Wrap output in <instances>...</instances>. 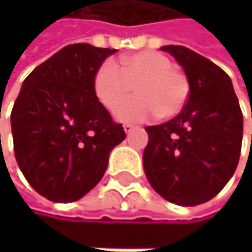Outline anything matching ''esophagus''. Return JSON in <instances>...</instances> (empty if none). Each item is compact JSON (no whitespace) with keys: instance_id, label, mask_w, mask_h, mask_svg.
<instances>
[{"instance_id":"34e87169","label":"esophagus","mask_w":252,"mask_h":252,"mask_svg":"<svg viewBox=\"0 0 252 252\" xmlns=\"http://www.w3.org/2000/svg\"><path fill=\"white\" fill-rule=\"evenodd\" d=\"M134 128H136L134 125H130V124H125V125H124V131L127 133V134H130L131 131H134Z\"/></svg>"}]
</instances>
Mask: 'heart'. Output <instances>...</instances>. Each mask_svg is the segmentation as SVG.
Returning <instances> with one entry per match:
<instances>
[{"label": "heart", "instance_id": "heart-1", "mask_svg": "<svg viewBox=\"0 0 252 252\" xmlns=\"http://www.w3.org/2000/svg\"><path fill=\"white\" fill-rule=\"evenodd\" d=\"M138 96L122 103L131 93ZM94 92L105 109L116 111L124 122H142L158 116L171 119L186 105L190 94L188 75L174 67V62L158 51H139L121 59V67L104 62L94 75Z\"/></svg>", "mask_w": 252, "mask_h": 252}]
</instances>
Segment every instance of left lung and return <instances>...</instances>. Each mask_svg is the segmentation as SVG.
Listing matches in <instances>:
<instances>
[{
  "mask_svg": "<svg viewBox=\"0 0 252 252\" xmlns=\"http://www.w3.org/2000/svg\"><path fill=\"white\" fill-rule=\"evenodd\" d=\"M183 66L190 94L171 121L147 127L143 169L153 189L178 206L216 196L233 177L242 148L244 116L230 77L181 45L161 48Z\"/></svg>",
  "mask_w": 252,
  "mask_h": 252,
  "instance_id": "8db88e82",
  "label": "left lung"
}]
</instances>
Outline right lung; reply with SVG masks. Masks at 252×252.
Masks as SVG:
<instances>
[{
	"instance_id": "obj_1",
	"label": "right lung",
	"mask_w": 252,
	"mask_h": 252,
	"mask_svg": "<svg viewBox=\"0 0 252 252\" xmlns=\"http://www.w3.org/2000/svg\"><path fill=\"white\" fill-rule=\"evenodd\" d=\"M116 50L67 45L28 75L10 115L15 157L30 186L72 202L102 178L110 151L125 139L94 92V75Z\"/></svg>"
}]
</instances>
